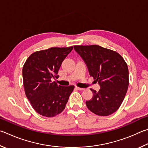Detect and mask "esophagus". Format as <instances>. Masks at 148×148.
Listing matches in <instances>:
<instances>
[{
  "label": "esophagus",
  "instance_id": "esophagus-1",
  "mask_svg": "<svg viewBox=\"0 0 148 148\" xmlns=\"http://www.w3.org/2000/svg\"><path fill=\"white\" fill-rule=\"evenodd\" d=\"M75 88L77 89L78 90H81V91H82V90H84V88H79V87H77V86L75 87Z\"/></svg>",
  "mask_w": 148,
  "mask_h": 148
}]
</instances>
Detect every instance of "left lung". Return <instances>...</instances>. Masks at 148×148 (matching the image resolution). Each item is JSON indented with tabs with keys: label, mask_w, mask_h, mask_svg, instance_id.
<instances>
[{
	"label": "left lung",
	"mask_w": 148,
	"mask_h": 148,
	"mask_svg": "<svg viewBox=\"0 0 148 148\" xmlns=\"http://www.w3.org/2000/svg\"><path fill=\"white\" fill-rule=\"evenodd\" d=\"M74 49L101 87L98 92L90 89L94 94L92 99L86 101L88 108L98 116L112 114L120 107L128 89L125 61L117 52L99 45H75Z\"/></svg>",
	"instance_id": "8db88e82"
}]
</instances>
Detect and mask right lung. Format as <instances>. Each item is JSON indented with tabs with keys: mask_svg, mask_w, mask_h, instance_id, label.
I'll use <instances>...</instances> for the list:
<instances>
[{
	"mask_svg": "<svg viewBox=\"0 0 148 148\" xmlns=\"http://www.w3.org/2000/svg\"><path fill=\"white\" fill-rule=\"evenodd\" d=\"M73 47H51L30 54L23 67L26 96L36 112L53 117L64 110L73 85L62 86L52 78H58V70Z\"/></svg>",
	"mask_w": 148,
	"mask_h": 148,
	"instance_id": "right-lung-1",
	"label": "right lung"
}]
</instances>
